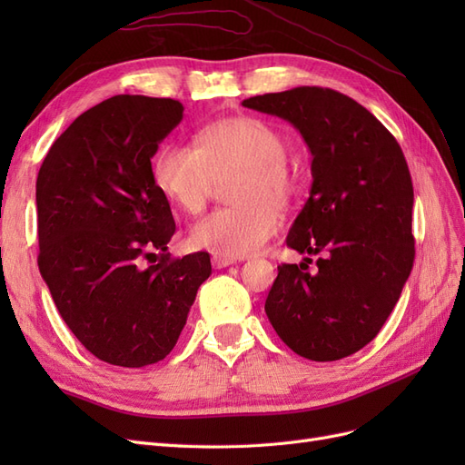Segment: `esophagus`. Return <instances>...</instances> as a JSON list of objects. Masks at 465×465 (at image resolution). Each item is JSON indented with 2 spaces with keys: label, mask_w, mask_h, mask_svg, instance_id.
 <instances>
[{
  "label": "esophagus",
  "mask_w": 465,
  "mask_h": 465,
  "mask_svg": "<svg viewBox=\"0 0 465 465\" xmlns=\"http://www.w3.org/2000/svg\"><path fill=\"white\" fill-rule=\"evenodd\" d=\"M232 263H236V260H232V258H223V256L211 258V265H213L215 270H223V267H229Z\"/></svg>",
  "instance_id": "1"
}]
</instances>
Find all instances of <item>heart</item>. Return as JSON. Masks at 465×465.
Masks as SVG:
<instances>
[{
	"label": "heart",
	"mask_w": 465,
	"mask_h": 465,
	"mask_svg": "<svg viewBox=\"0 0 465 465\" xmlns=\"http://www.w3.org/2000/svg\"><path fill=\"white\" fill-rule=\"evenodd\" d=\"M193 143L159 147L151 163L154 184L173 205L195 215L217 182L234 176L227 190L232 203L195 223L188 241L223 258L254 254L277 231L275 207H287L297 193L285 135L270 122L238 116L203 125Z\"/></svg>",
	"instance_id": "1"
}]
</instances>
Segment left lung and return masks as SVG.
Wrapping results in <instances>:
<instances>
[{"instance_id": "obj_1", "label": "left lung", "mask_w": 465, "mask_h": 465, "mask_svg": "<svg viewBox=\"0 0 465 465\" xmlns=\"http://www.w3.org/2000/svg\"><path fill=\"white\" fill-rule=\"evenodd\" d=\"M283 118L312 154V186L287 234L299 254L281 263L265 299L273 330L294 353L337 361L382 330L411 273L413 184L400 143L371 112L333 89L297 87L242 101Z\"/></svg>"}]
</instances>
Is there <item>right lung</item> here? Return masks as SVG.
<instances>
[{"mask_svg":"<svg viewBox=\"0 0 465 465\" xmlns=\"http://www.w3.org/2000/svg\"><path fill=\"white\" fill-rule=\"evenodd\" d=\"M182 118L173 98H106L55 139L38 171L40 275L83 347L116 367L171 353L211 275L207 252H166L176 224L151 174ZM154 255L160 263L145 266Z\"/></svg>","mask_w":465,"mask_h":465,"instance_id":"add662e5","label":"right lung"}]
</instances>
